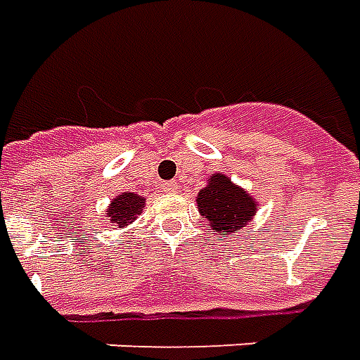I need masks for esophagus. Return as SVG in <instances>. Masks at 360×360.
Returning <instances> with one entry per match:
<instances>
[{"mask_svg": "<svg viewBox=\"0 0 360 360\" xmlns=\"http://www.w3.org/2000/svg\"><path fill=\"white\" fill-rule=\"evenodd\" d=\"M178 188H180V186L176 184V182H165V184H162V192L178 193Z\"/></svg>", "mask_w": 360, "mask_h": 360, "instance_id": "1", "label": "esophagus"}]
</instances>
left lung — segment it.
<instances>
[{
  "label": "left lung",
  "mask_w": 360,
  "mask_h": 360,
  "mask_svg": "<svg viewBox=\"0 0 360 360\" xmlns=\"http://www.w3.org/2000/svg\"><path fill=\"white\" fill-rule=\"evenodd\" d=\"M198 211L209 223V229L219 234H233L242 231L256 217L257 203L244 188L231 182L223 172L211 174L207 186L200 190Z\"/></svg>",
  "instance_id": "8db88e82"
}]
</instances>
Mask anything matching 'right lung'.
Returning <instances> with one entry per match:
<instances>
[{
	"mask_svg": "<svg viewBox=\"0 0 360 360\" xmlns=\"http://www.w3.org/2000/svg\"><path fill=\"white\" fill-rule=\"evenodd\" d=\"M145 207V198L139 193L124 192L116 195L114 200L108 203V209L104 217L108 219V223L116 226H126L129 223H134L135 217L139 215Z\"/></svg>",
	"mask_w": 360,
	"mask_h": 360,
	"instance_id": "right-lung-1",
	"label": "right lung"
}]
</instances>
